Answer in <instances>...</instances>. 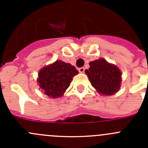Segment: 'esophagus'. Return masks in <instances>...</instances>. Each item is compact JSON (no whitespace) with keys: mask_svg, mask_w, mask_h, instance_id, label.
Masks as SVG:
<instances>
[{"mask_svg":"<svg viewBox=\"0 0 148 148\" xmlns=\"http://www.w3.org/2000/svg\"><path fill=\"white\" fill-rule=\"evenodd\" d=\"M78 70H79V71L80 73H84V70H85V69H84V67H81V68L79 69Z\"/></svg>","mask_w":148,"mask_h":148,"instance_id":"esophagus-1","label":"esophagus"}]
</instances>
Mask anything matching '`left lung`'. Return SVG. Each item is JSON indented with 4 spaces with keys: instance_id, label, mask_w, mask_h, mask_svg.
<instances>
[{
    "instance_id": "obj_1",
    "label": "left lung",
    "mask_w": 148,
    "mask_h": 148,
    "mask_svg": "<svg viewBox=\"0 0 148 148\" xmlns=\"http://www.w3.org/2000/svg\"><path fill=\"white\" fill-rule=\"evenodd\" d=\"M85 70L92 86L103 95L114 94L119 90L121 82V73L116 66L110 64L103 58L90 63Z\"/></svg>"
}]
</instances>
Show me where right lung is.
<instances>
[{"instance_id":"right-lung-1","label":"right lung","mask_w":148,"mask_h":148,"mask_svg":"<svg viewBox=\"0 0 148 148\" xmlns=\"http://www.w3.org/2000/svg\"><path fill=\"white\" fill-rule=\"evenodd\" d=\"M77 74L78 71L74 66L56 61L40 71L38 82L44 94L56 98L63 95L69 87L73 77Z\"/></svg>"}]
</instances>
